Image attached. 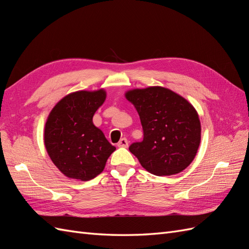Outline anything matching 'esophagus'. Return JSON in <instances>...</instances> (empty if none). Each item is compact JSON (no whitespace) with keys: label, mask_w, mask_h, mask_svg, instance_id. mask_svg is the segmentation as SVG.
Segmentation results:
<instances>
[{"label":"esophagus","mask_w":249,"mask_h":249,"mask_svg":"<svg viewBox=\"0 0 249 249\" xmlns=\"http://www.w3.org/2000/svg\"><path fill=\"white\" fill-rule=\"evenodd\" d=\"M117 146L119 147H127L129 146V141H127V139L125 138H122L119 140V142L117 143Z\"/></svg>","instance_id":"1"}]
</instances>
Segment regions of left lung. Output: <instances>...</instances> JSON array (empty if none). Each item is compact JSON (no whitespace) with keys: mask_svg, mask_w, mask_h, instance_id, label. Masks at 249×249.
I'll return each mask as SVG.
<instances>
[{"mask_svg":"<svg viewBox=\"0 0 249 249\" xmlns=\"http://www.w3.org/2000/svg\"><path fill=\"white\" fill-rule=\"evenodd\" d=\"M136 108L143 140L130 145L142 167L156 176H172L193 161L200 143V122L196 110L183 96L154 86L125 93Z\"/></svg>","mask_w":249,"mask_h":249,"instance_id":"1","label":"left lung"}]
</instances>
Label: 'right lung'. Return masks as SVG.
Returning <instances> with one entry per match:
<instances>
[{
	"label": "right lung",
	"mask_w": 249,
	"mask_h": 249,
	"mask_svg": "<svg viewBox=\"0 0 249 249\" xmlns=\"http://www.w3.org/2000/svg\"><path fill=\"white\" fill-rule=\"evenodd\" d=\"M106 91L72 92L53 108L44 127V145L57 168L70 178L89 180L104 170L116 149L92 123Z\"/></svg>",
	"instance_id": "1"
}]
</instances>
